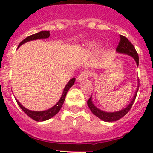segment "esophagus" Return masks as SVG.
I'll return each mask as SVG.
<instances>
[{
	"instance_id": "esophagus-1",
	"label": "esophagus",
	"mask_w": 153,
	"mask_h": 153,
	"mask_svg": "<svg viewBox=\"0 0 153 153\" xmlns=\"http://www.w3.org/2000/svg\"><path fill=\"white\" fill-rule=\"evenodd\" d=\"M90 75H91V74H90V71L84 70V71L81 73L79 75V76H78V81H79V82H81V81L85 80V79H87Z\"/></svg>"
}]
</instances>
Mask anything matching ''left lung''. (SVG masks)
I'll return each mask as SVG.
<instances>
[{
	"mask_svg": "<svg viewBox=\"0 0 153 153\" xmlns=\"http://www.w3.org/2000/svg\"><path fill=\"white\" fill-rule=\"evenodd\" d=\"M117 52L119 53H122V54L129 55V56H131V57L134 59V60L136 63V65H137V67L139 66V56H138V53L136 52V49H135V47H133V45L131 44L129 40L126 37H125L124 36H122V35H120V41L117 48ZM139 85L140 84H139V80H138L137 88H136V92H135L134 96L132 97V100L129 102V103L128 104V106H126L123 109H120L119 111H102V110L97 108L93 104V100H92V96L90 97L88 101H87V105H88L89 108H90L92 113L95 115L96 117H98L99 119L102 120V121H105V122H114V121H117L118 120L123 117L130 110L131 108H132V104H133L135 100H136V94H137V92L139 90Z\"/></svg>",
	"mask_w": 153,
	"mask_h": 153,
	"instance_id": "obj_1",
	"label": "left lung"
}]
</instances>
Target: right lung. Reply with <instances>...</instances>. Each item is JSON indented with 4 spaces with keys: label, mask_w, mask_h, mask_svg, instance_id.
<instances>
[{
    "label": "right lung",
    "mask_w": 153,
    "mask_h": 153,
    "mask_svg": "<svg viewBox=\"0 0 153 153\" xmlns=\"http://www.w3.org/2000/svg\"><path fill=\"white\" fill-rule=\"evenodd\" d=\"M50 31H40L39 33H36L35 34L30 35V36H27V38L24 39V40L19 44L18 47L20 46H21L22 44H25L27 42L30 41V40H38V39H46L48 38L50 36ZM76 79L75 78H72L71 79H70L67 84L65 86L64 89H63V93H62V96L60 97V99L55 104L54 106L53 107L50 108V109H47V110H44V111H33V110H30V109H27L24 106H22V104L17 100V99L15 98L16 101H17L18 106L21 107V109H22L24 113L27 115L28 117H30L31 119H33L35 121H37V122H42V121H45V120H49V119L53 117L56 114H57L58 112L60 111V109H61L62 106H63V102H64L65 98H66V96H67V93L68 92V90H70L71 87H72L73 85L75 83Z\"/></svg>",
    "instance_id": "right-lung-1"
}]
</instances>
